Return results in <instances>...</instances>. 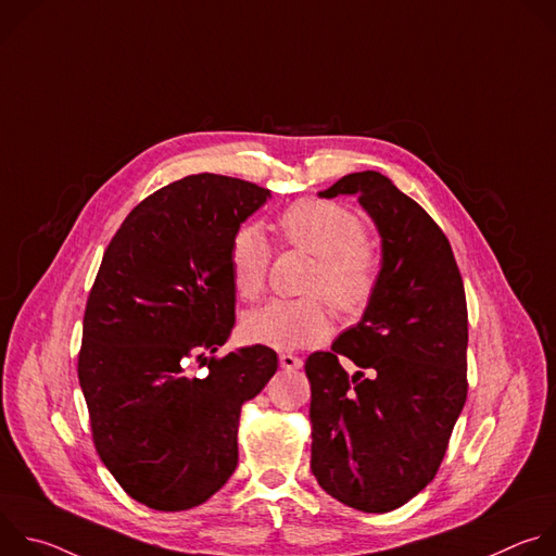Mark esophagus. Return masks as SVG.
Listing matches in <instances>:
<instances>
[{"mask_svg": "<svg viewBox=\"0 0 556 556\" xmlns=\"http://www.w3.org/2000/svg\"><path fill=\"white\" fill-rule=\"evenodd\" d=\"M279 365H281L283 369H299V367L303 365V361H301L299 356L290 354V352H281V354H279Z\"/></svg>", "mask_w": 556, "mask_h": 556, "instance_id": "esophagus-1", "label": "esophagus"}]
</instances>
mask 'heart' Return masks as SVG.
<instances>
[{"mask_svg": "<svg viewBox=\"0 0 556 556\" xmlns=\"http://www.w3.org/2000/svg\"><path fill=\"white\" fill-rule=\"evenodd\" d=\"M277 228L288 247L316 255L305 290L309 296L273 299L244 316V334L275 350H299L330 337L328 301L348 316L365 312L380 283V251L365 235L363 219L348 206L305 198L286 206ZM268 237L257 224L237 228L228 244V266L235 290L247 301L264 292L270 268Z\"/></svg>", "mask_w": 556, "mask_h": 556, "instance_id": "1", "label": "heart"}]
</instances>
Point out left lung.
<instances>
[{
	"label": "left lung",
	"instance_id": "1",
	"mask_svg": "<svg viewBox=\"0 0 556 556\" xmlns=\"http://www.w3.org/2000/svg\"><path fill=\"white\" fill-rule=\"evenodd\" d=\"M319 195H358L382 237V268L363 319L305 361L309 468L345 506L389 513L435 478L466 403L464 283L442 228L382 174L343 176Z\"/></svg>",
	"mask_w": 556,
	"mask_h": 556
}]
</instances>
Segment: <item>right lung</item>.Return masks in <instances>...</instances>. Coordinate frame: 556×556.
I'll list each match as a JSON object with an SVG mask.
<instances>
[{
	"label": "right lung",
	"mask_w": 556,
	"mask_h": 556,
	"mask_svg": "<svg viewBox=\"0 0 556 556\" xmlns=\"http://www.w3.org/2000/svg\"><path fill=\"white\" fill-rule=\"evenodd\" d=\"M268 195L240 178L187 176L144 198L103 253L78 382L99 457L153 510H189L226 484L242 405L277 371L266 345L215 354L235 326L230 237Z\"/></svg>",
	"instance_id": "add662e5"
}]
</instances>
